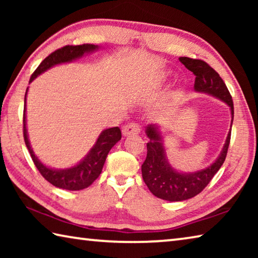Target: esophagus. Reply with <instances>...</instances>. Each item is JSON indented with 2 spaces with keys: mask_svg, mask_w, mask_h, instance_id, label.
Here are the masks:
<instances>
[{
  "mask_svg": "<svg viewBox=\"0 0 258 258\" xmlns=\"http://www.w3.org/2000/svg\"><path fill=\"white\" fill-rule=\"evenodd\" d=\"M140 132H141V127H140L137 123H130L127 125H125L123 127V134L125 135V137L139 134Z\"/></svg>",
  "mask_w": 258,
  "mask_h": 258,
  "instance_id": "1",
  "label": "esophagus"
}]
</instances>
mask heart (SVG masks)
I'll use <instances>...</instances> for the list:
<instances>
[{"mask_svg": "<svg viewBox=\"0 0 258 258\" xmlns=\"http://www.w3.org/2000/svg\"><path fill=\"white\" fill-rule=\"evenodd\" d=\"M164 77H165L164 75H163V76H161V77H160V80H164Z\"/></svg>", "mask_w": 258, "mask_h": 258, "instance_id": "1", "label": "heart"}]
</instances>
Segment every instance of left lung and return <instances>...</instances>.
Instances as JSON below:
<instances>
[{"mask_svg":"<svg viewBox=\"0 0 258 258\" xmlns=\"http://www.w3.org/2000/svg\"><path fill=\"white\" fill-rule=\"evenodd\" d=\"M180 61L196 76L195 90L212 94L228 103L233 116L232 97L218 73L204 60L181 56ZM147 135L149 138V142L147 143V158L141 167L143 181L152 195L168 202L190 199L207 186L224 163L231 139L230 132L220 157L209 167L196 173L182 174L174 171L166 160L164 148L161 146V138L156 126H148Z\"/></svg>","mask_w":258,"mask_h":258,"instance_id":"8db88e82","label":"left lung"}]
</instances>
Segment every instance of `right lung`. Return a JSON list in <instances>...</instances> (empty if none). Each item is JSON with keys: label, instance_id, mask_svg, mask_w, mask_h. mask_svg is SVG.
Segmentation results:
<instances>
[{"label": "right lung", "instance_id": "obj_1", "mask_svg": "<svg viewBox=\"0 0 258 258\" xmlns=\"http://www.w3.org/2000/svg\"><path fill=\"white\" fill-rule=\"evenodd\" d=\"M95 49H98V46L93 44L66 45L60 47V49L52 52L51 54L47 55L46 58L42 61L40 66L36 68V71L33 73L29 83L32 82L34 78H36L40 75L41 73L45 72L46 69L51 68L52 66H54V64L68 62V61L80 58V56H82L84 53L94 51ZM26 94H27V91H26ZM26 94L23 120L24 140L26 147H27L30 154V157H32L34 164L38 169V172L41 173V175L44 177L47 182H50L51 184L64 190H82L92 184L102 172V167L104 165V161H106L108 152L110 151L111 148L121 139V132L119 127H111L103 131L98 138V141L95 143V146L91 149L90 154L87 155L85 157V159L81 161L78 165L67 169L49 168L37 159V157L34 155L33 149L29 146L27 130H26Z\"/></svg>", "mask_w": 258, "mask_h": 258}]
</instances>
